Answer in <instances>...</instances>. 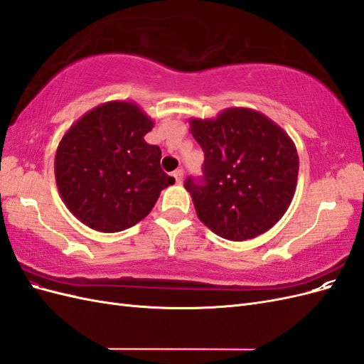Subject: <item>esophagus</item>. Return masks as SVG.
Here are the masks:
<instances>
[{
	"mask_svg": "<svg viewBox=\"0 0 364 364\" xmlns=\"http://www.w3.org/2000/svg\"><path fill=\"white\" fill-rule=\"evenodd\" d=\"M173 176H174L176 182L181 183V182H182V179H183V170H182V168H178L176 171H173Z\"/></svg>",
	"mask_w": 364,
	"mask_h": 364,
	"instance_id": "1",
	"label": "esophagus"
}]
</instances>
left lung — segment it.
Listing matches in <instances>:
<instances>
[{
	"label": "left lung",
	"mask_w": 364,
	"mask_h": 364,
	"mask_svg": "<svg viewBox=\"0 0 364 364\" xmlns=\"http://www.w3.org/2000/svg\"><path fill=\"white\" fill-rule=\"evenodd\" d=\"M203 178L185 181L197 217L218 237L245 241L277 225L296 191L299 156L287 132L249 107L191 118Z\"/></svg>",
	"instance_id": "left-lung-1"
}]
</instances>
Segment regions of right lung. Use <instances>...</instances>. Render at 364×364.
Listing matches in <instances>:
<instances>
[{
    "mask_svg": "<svg viewBox=\"0 0 364 364\" xmlns=\"http://www.w3.org/2000/svg\"><path fill=\"white\" fill-rule=\"evenodd\" d=\"M153 119L134 102L91 109L60 139L54 176L73 215L100 232H119L147 217L174 178L161 168V149L144 136Z\"/></svg>",
    "mask_w": 364,
    "mask_h": 364,
    "instance_id": "1",
    "label": "right lung"
}]
</instances>
